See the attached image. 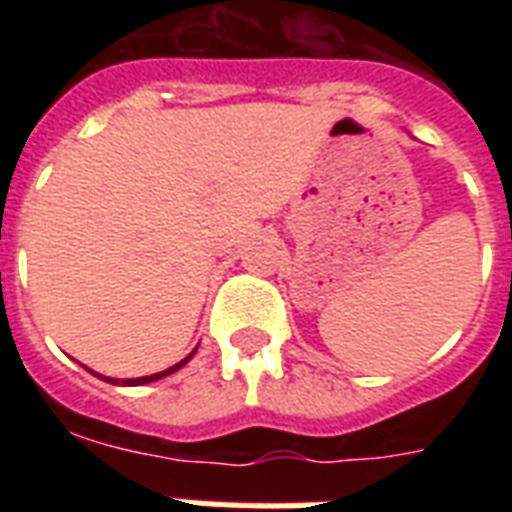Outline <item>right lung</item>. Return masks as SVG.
Masks as SVG:
<instances>
[{"label":"right lung","mask_w":512,"mask_h":512,"mask_svg":"<svg viewBox=\"0 0 512 512\" xmlns=\"http://www.w3.org/2000/svg\"><path fill=\"white\" fill-rule=\"evenodd\" d=\"M193 353H196V350H193ZM193 353H188V356H185L183 361H177L175 366H170V369H164V372L148 374V377H135V380H122V385H146V382L162 380V377H167V374L177 372V369H180V366H185V364H188V361H191V356H193ZM98 377H100V374H98ZM103 380H106V382H114V385H119V380H114V377H103Z\"/></svg>","instance_id":"1"}]
</instances>
